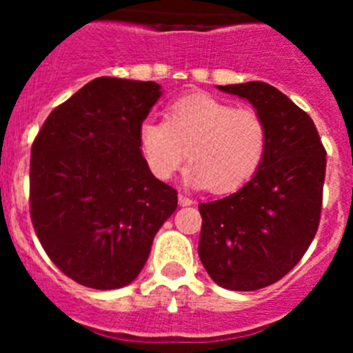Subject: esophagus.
I'll return each mask as SVG.
<instances>
[{
  "mask_svg": "<svg viewBox=\"0 0 353 353\" xmlns=\"http://www.w3.org/2000/svg\"><path fill=\"white\" fill-rule=\"evenodd\" d=\"M179 203H180V207H189V205H192V203H194V201H192V198H189V196H187V194H182V192H180V194H179Z\"/></svg>",
  "mask_w": 353,
  "mask_h": 353,
  "instance_id": "1",
  "label": "esophagus"
}]
</instances>
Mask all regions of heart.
I'll use <instances>...</instances> for the list:
<instances>
[{"instance_id":"b5f03b06","label":"heart","mask_w":353,"mask_h":353,"mask_svg":"<svg viewBox=\"0 0 353 353\" xmlns=\"http://www.w3.org/2000/svg\"><path fill=\"white\" fill-rule=\"evenodd\" d=\"M269 145L265 118L251 108H235L208 95H185L168 108L164 121L145 120L139 146L150 171L170 180L185 157L187 183L224 194L256 173Z\"/></svg>"}]
</instances>
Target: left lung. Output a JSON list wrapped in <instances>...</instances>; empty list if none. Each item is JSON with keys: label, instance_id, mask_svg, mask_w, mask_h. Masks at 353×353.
Here are the masks:
<instances>
[{"label": "left lung", "instance_id": "1", "mask_svg": "<svg viewBox=\"0 0 353 353\" xmlns=\"http://www.w3.org/2000/svg\"><path fill=\"white\" fill-rule=\"evenodd\" d=\"M217 88L252 104L267 121L269 145L258 171L239 191L199 203L198 254L219 286L254 292L288 274L316 235L325 148L310 114L270 84Z\"/></svg>", "mask_w": 353, "mask_h": 353}]
</instances>
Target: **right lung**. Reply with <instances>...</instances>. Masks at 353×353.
Returning a JSON list of instances; mask_svg holds the SVG:
<instances>
[{
  "label": "right lung",
  "instance_id": "add662e5",
  "mask_svg": "<svg viewBox=\"0 0 353 353\" xmlns=\"http://www.w3.org/2000/svg\"><path fill=\"white\" fill-rule=\"evenodd\" d=\"M161 95L154 81L97 77L49 114L33 141V228L52 263L79 285H130L176 210V191L152 174L139 146V127Z\"/></svg>",
  "mask_w": 353,
  "mask_h": 353
}]
</instances>
